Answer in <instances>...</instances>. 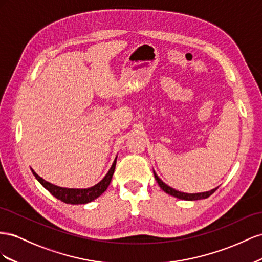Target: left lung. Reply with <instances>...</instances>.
Here are the masks:
<instances>
[{
  "instance_id": "left-lung-1",
  "label": "left lung",
  "mask_w": 262,
  "mask_h": 262,
  "mask_svg": "<svg viewBox=\"0 0 262 262\" xmlns=\"http://www.w3.org/2000/svg\"><path fill=\"white\" fill-rule=\"evenodd\" d=\"M154 174H155V179L157 180V182H158L160 188L166 192L167 194H169V195H172L177 199H180V200H185V201H196V200H202V199H207L210 195H212V194L217 190V188L215 189H212L210 191H206V192H201V193H184V192H181V191H178L173 188H171V186H169L168 184L164 183L161 179L157 176V173L155 172L154 170Z\"/></svg>"
}]
</instances>
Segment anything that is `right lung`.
<instances>
[{"label":"right lung","instance_id":"1","mask_svg":"<svg viewBox=\"0 0 262 262\" xmlns=\"http://www.w3.org/2000/svg\"><path fill=\"white\" fill-rule=\"evenodd\" d=\"M116 159H117V156L115 160L113 161L112 167L110 168L108 172L105 174V177H104L99 183H96L95 185L90 186V188H86V189H69V188H62V186L55 185L45 180V179H42L41 177L37 174L32 168L31 169H32L33 174L37 179V181H38L45 189L48 190L52 195L57 198L58 200H61L67 204H73V205L86 204V203H90V202L94 201L95 199H98L101 194H103L106 191L107 186L111 183L112 177H113V173H114Z\"/></svg>","mask_w":262,"mask_h":262}]
</instances>
